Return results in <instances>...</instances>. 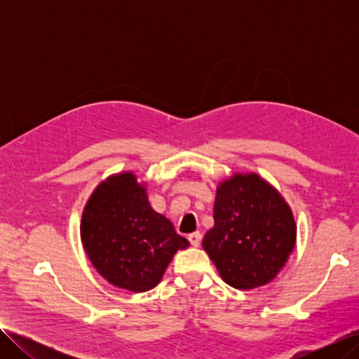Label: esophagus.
Masks as SVG:
<instances>
[{
	"mask_svg": "<svg viewBox=\"0 0 359 359\" xmlns=\"http://www.w3.org/2000/svg\"><path fill=\"white\" fill-rule=\"evenodd\" d=\"M201 240H202V233L201 232H193L189 235V241L193 247H199L201 244Z\"/></svg>",
	"mask_w": 359,
	"mask_h": 359,
	"instance_id": "obj_1",
	"label": "esophagus"
}]
</instances>
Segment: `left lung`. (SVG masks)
I'll list each match as a JSON object with an SVG mask.
<instances>
[{"instance_id": "obj_1", "label": "left lung", "mask_w": 359, "mask_h": 359, "mask_svg": "<svg viewBox=\"0 0 359 359\" xmlns=\"http://www.w3.org/2000/svg\"><path fill=\"white\" fill-rule=\"evenodd\" d=\"M297 224L283 196L256 173H235L217 187L214 227L203 250L227 285L255 289L269 283L293 252Z\"/></svg>"}]
</instances>
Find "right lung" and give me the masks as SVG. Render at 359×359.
<instances>
[{
	"instance_id": "add662e5",
	"label": "right lung",
	"mask_w": 359,
	"mask_h": 359,
	"mask_svg": "<svg viewBox=\"0 0 359 359\" xmlns=\"http://www.w3.org/2000/svg\"><path fill=\"white\" fill-rule=\"evenodd\" d=\"M81 240L91 264L111 285L132 292L156 287L178 250L189 247L148 202L135 173L102 181L86 202Z\"/></svg>"
}]
</instances>
